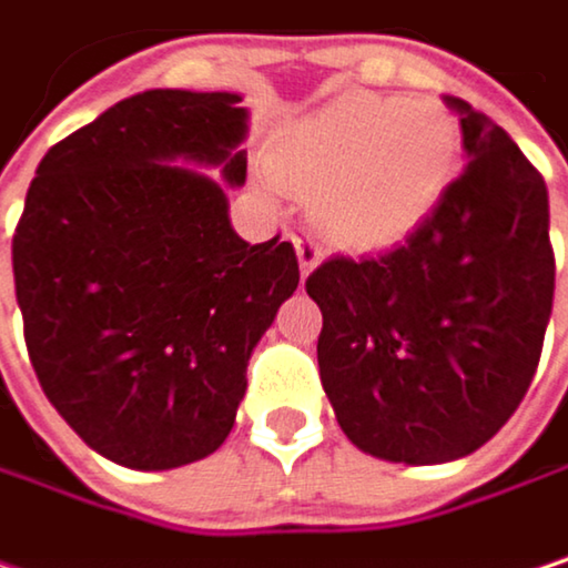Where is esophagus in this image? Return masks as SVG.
Listing matches in <instances>:
<instances>
[{
  "label": "esophagus",
  "mask_w": 568,
  "mask_h": 568,
  "mask_svg": "<svg viewBox=\"0 0 568 568\" xmlns=\"http://www.w3.org/2000/svg\"><path fill=\"white\" fill-rule=\"evenodd\" d=\"M294 247H297V264H301V274L307 277L317 264H321V257H324V251H321V244L311 237V234H301V237H294Z\"/></svg>",
  "instance_id": "1"
}]
</instances>
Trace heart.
<instances>
[{
    "label": "heart",
    "mask_w": 568,
    "mask_h": 568,
    "mask_svg": "<svg viewBox=\"0 0 568 568\" xmlns=\"http://www.w3.org/2000/svg\"><path fill=\"white\" fill-rule=\"evenodd\" d=\"M459 125L439 102L344 92L271 154L281 184L314 197L341 241L384 244L417 227L459 168Z\"/></svg>",
    "instance_id": "1"
}]
</instances>
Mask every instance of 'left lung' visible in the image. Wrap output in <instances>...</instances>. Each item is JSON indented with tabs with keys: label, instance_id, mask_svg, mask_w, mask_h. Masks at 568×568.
Returning a JSON list of instances; mask_svg holds the SVG:
<instances>
[{
	"label": "left lung",
	"instance_id": "obj_1",
	"mask_svg": "<svg viewBox=\"0 0 568 568\" xmlns=\"http://www.w3.org/2000/svg\"><path fill=\"white\" fill-rule=\"evenodd\" d=\"M459 112L466 168L394 247L334 254L307 294L317 364L341 429L390 463L479 449L523 404L552 314L549 194L516 142Z\"/></svg>",
	"mask_w": 568,
	"mask_h": 568
}]
</instances>
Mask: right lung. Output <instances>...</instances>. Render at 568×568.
Listing matches in <instances>:
<instances>
[{"label": "right lung", "instance_id": "add662e5", "mask_svg": "<svg viewBox=\"0 0 568 568\" xmlns=\"http://www.w3.org/2000/svg\"><path fill=\"white\" fill-rule=\"evenodd\" d=\"M231 92L151 89L49 148L12 234L16 301L49 404L129 469L214 453L247 361L301 271L291 241L247 244L224 187L244 184L247 112Z\"/></svg>", "mask_w": 568, "mask_h": 568}]
</instances>
